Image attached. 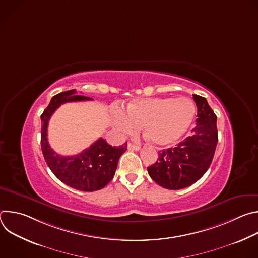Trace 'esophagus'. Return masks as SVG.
Instances as JSON below:
<instances>
[{"label":"esophagus","instance_id":"1","mask_svg":"<svg viewBox=\"0 0 258 258\" xmlns=\"http://www.w3.org/2000/svg\"><path fill=\"white\" fill-rule=\"evenodd\" d=\"M127 148H128L130 150L138 151V150H140V146H139V145H134V144H132V143H128V144H127Z\"/></svg>","mask_w":258,"mask_h":258}]
</instances>
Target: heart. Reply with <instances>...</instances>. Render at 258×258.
Returning a JSON list of instances; mask_svg holds the SVG:
<instances>
[{
	"label": "heart",
	"mask_w": 258,
	"mask_h": 258,
	"mask_svg": "<svg viewBox=\"0 0 258 258\" xmlns=\"http://www.w3.org/2000/svg\"><path fill=\"white\" fill-rule=\"evenodd\" d=\"M195 113V104L187 97L136 99L127 104L125 114H115L114 123L126 134L143 127L147 140L155 146L164 147L174 144L186 134Z\"/></svg>",
	"instance_id": "obj_1"
}]
</instances>
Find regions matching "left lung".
<instances>
[{
  "label": "left lung",
  "instance_id": "8db88e82",
  "mask_svg": "<svg viewBox=\"0 0 258 258\" xmlns=\"http://www.w3.org/2000/svg\"><path fill=\"white\" fill-rule=\"evenodd\" d=\"M198 118L191 135L173 148L158 153L157 161L147 168L151 178L168 190L187 188L209 168L217 144L216 115L205 98L193 95Z\"/></svg>",
  "mask_w": 258,
  "mask_h": 258
}]
</instances>
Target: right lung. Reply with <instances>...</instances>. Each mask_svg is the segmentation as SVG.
<instances>
[{
    "mask_svg": "<svg viewBox=\"0 0 258 258\" xmlns=\"http://www.w3.org/2000/svg\"><path fill=\"white\" fill-rule=\"evenodd\" d=\"M76 94V90H70L54 96L44 110L41 115L42 151L52 172L65 185L85 192L98 191L113 178L118 160L125 152L127 143L125 142L119 147H112L100 138L78 155L62 156L57 154L50 147L47 138L48 124L52 114L64 103L93 100L90 97Z\"/></svg>",
    "mask_w": 258,
    "mask_h": 258,
    "instance_id": "add662e5",
    "label": "right lung"
}]
</instances>
